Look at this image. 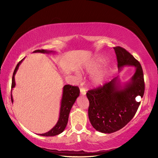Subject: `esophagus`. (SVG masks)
I'll list each match as a JSON object with an SVG mask.
<instances>
[{
    "label": "esophagus",
    "instance_id": "1",
    "mask_svg": "<svg viewBox=\"0 0 158 158\" xmlns=\"http://www.w3.org/2000/svg\"><path fill=\"white\" fill-rule=\"evenodd\" d=\"M85 94H86V91H85V89L84 88L81 87L80 88V94L82 95H84Z\"/></svg>",
    "mask_w": 158,
    "mask_h": 158
}]
</instances>
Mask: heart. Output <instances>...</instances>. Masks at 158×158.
Instances as JSON below:
<instances>
[{
	"label": "heart",
	"instance_id": "b5f03b06",
	"mask_svg": "<svg viewBox=\"0 0 158 158\" xmlns=\"http://www.w3.org/2000/svg\"><path fill=\"white\" fill-rule=\"evenodd\" d=\"M105 60V59L102 56H98L95 58L94 59L89 61V63L85 65V70L92 73L94 72L95 69L98 68V66L101 64ZM107 76V69L106 68H102L98 70L91 77V83L95 86H98V85H102L105 80Z\"/></svg>",
	"mask_w": 158,
	"mask_h": 158
}]
</instances>
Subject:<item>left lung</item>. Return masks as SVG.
Returning a JSON list of instances; mask_svg holds the SVG:
<instances>
[{"instance_id": "left-lung-1", "label": "left lung", "mask_w": 158, "mask_h": 158, "mask_svg": "<svg viewBox=\"0 0 158 158\" xmlns=\"http://www.w3.org/2000/svg\"><path fill=\"white\" fill-rule=\"evenodd\" d=\"M117 55L118 72L125 66H134L135 73L126 82L119 76L86 94L89 100L88 117L95 130L110 134L123 128L135 116L143 97L144 80L142 66L135 57L121 47H114Z\"/></svg>"}]
</instances>
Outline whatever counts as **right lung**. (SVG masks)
Wrapping results in <instances>:
<instances>
[{"mask_svg":"<svg viewBox=\"0 0 158 158\" xmlns=\"http://www.w3.org/2000/svg\"><path fill=\"white\" fill-rule=\"evenodd\" d=\"M33 52H41V53H46V54H55L56 52L53 51H47V50H36ZM23 58L22 60H20L18 64L16 65L15 70L14 71L12 80V89L13 88L16 86L15 78L14 76L16 73L17 70H18L19 66L22 63V61L24 60ZM80 95V89L77 86H73L70 85H64L63 89V95H62V98L60 101V113L59 120L57 121L56 125L54 127L48 132L44 134H39V135L43 136H53L58 135L59 134L62 133L65 129L66 125L69 121V113L71 110L72 107L75 103L76 99ZM11 100L13 103V98L11 92Z\"/></svg>","mask_w":158,"mask_h":158,"instance_id":"obj_1","label":"right lung"}]
</instances>
